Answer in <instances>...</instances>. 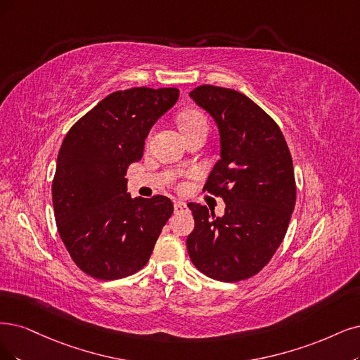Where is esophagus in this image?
I'll list each match as a JSON object with an SVG mask.
<instances>
[{
  "mask_svg": "<svg viewBox=\"0 0 360 360\" xmlns=\"http://www.w3.org/2000/svg\"><path fill=\"white\" fill-rule=\"evenodd\" d=\"M185 209H187V205H185L184 202H175V214H179V212H184Z\"/></svg>",
  "mask_w": 360,
  "mask_h": 360,
  "instance_id": "1",
  "label": "esophagus"
}]
</instances>
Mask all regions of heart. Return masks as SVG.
I'll return each instance as SVG.
<instances>
[{
	"mask_svg": "<svg viewBox=\"0 0 360 360\" xmlns=\"http://www.w3.org/2000/svg\"><path fill=\"white\" fill-rule=\"evenodd\" d=\"M178 124L181 130H187L195 126H207V120L200 111L188 110V111H184L178 117Z\"/></svg>",
	"mask_w": 360,
	"mask_h": 360,
	"instance_id": "obj_1",
	"label": "heart"
}]
</instances>
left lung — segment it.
<instances>
[{
    "mask_svg": "<svg viewBox=\"0 0 360 360\" xmlns=\"http://www.w3.org/2000/svg\"><path fill=\"white\" fill-rule=\"evenodd\" d=\"M190 98L218 127L219 160L205 190L224 198L225 212L217 217L188 203V255L215 281H245L269 264L286 234L297 198L292 157L274 120L243 93L205 84Z\"/></svg>",
    "mask_w": 360,
    "mask_h": 360,
    "instance_id": "left-lung-1",
    "label": "left lung"
}]
</instances>
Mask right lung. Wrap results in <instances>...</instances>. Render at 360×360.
I'll use <instances>...</instances> for the list:
<instances>
[{"mask_svg": "<svg viewBox=\"0 0 360 360\" xmlns=\"http://www.w3.org/2000/svg\"><path fill=\"white\" fill-rule=\"evenodd\" d=\"M178 98L175 87L114 91L66 133L53 207L66 250L91 277L115 281L139 271L173 214L165 195L131 198L124 175L142 158L151 127Z\"/></svg>", "mask_w": 360, "mask_h": 360, "instance_id": "1", "label": "right lung"}]
</instances>
